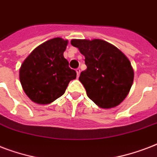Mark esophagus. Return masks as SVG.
Masks as SVG:
<instances>
[{"instance_id":"34e87169","label":"esophagus","mask_w":157,"mask_h":157,"mask_svg":"<svg viewBox=\"0 0 157 157\" xmlns=\"http://www.w3.org/2000/svg\"><path fill=\"white\" fill-rule=\"evenodd\" d=\"M76 74H77V76H80V73H81V70H80V68L76 69Z\"/></svg>"}]
</instances>
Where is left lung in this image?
Wrapping results in <instances>:
<instances>
[{
  "instance_id": "obj_1",
  "label": "left lung",
  "mask_w": 157,
  "mask_h": 157,
  "mask_svg": "<svg viewBox=\"0 0 157 157\" xmlns=\"http://www.w3.org/2000/svg\"><path fill=\"white\" fill-rule=\"evenodd\" d=\"M86 59L87 68L79 81L91 100L102 108L118 106L128 95L134 81V70L123 53L112 44L100 40H71Z\"/></svg>"
}]
</instances>
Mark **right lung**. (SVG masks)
<instances>
[{"mask_svg": "<svg viewBox=\"0 0 157 157\" xmlns=\"http://www.w3.org/2000/svg\"><path fill=\"white\" fill-rule=\"evenodd\" d=\"M67 40L56 37L42 43L28 55L19 69L23 90L31 100L49 104L61 97L76 72L63 57Z\"/></svg>", "mask_w": 157, "mask_h": 157, "instance_id": "add662e5", "label": "right lung"}]
</instances>
